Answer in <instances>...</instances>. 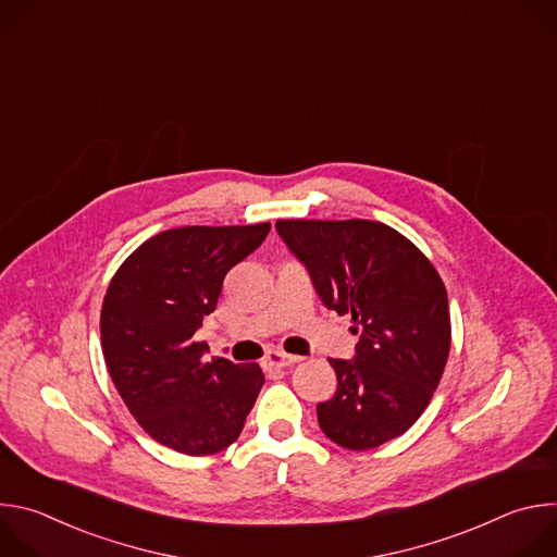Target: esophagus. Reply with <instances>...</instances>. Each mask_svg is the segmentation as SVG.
<instances>
[{"label":"esophagus","instance_id":"esophagus-1","mask_svg":"<svg viewBox=\"0 0 557 557\" xmlns=\"http://www.w3.org/2000/svg\"><path fill=\"white\" fill-rule=\"evenodd\" d=\"M301 361V357H297V355H286V352H282V350H269L267 355H264V366L267 368H288V366H295V363H299Z\"/></svg>","mask_w":557,"mask_h":557}]
</instances>
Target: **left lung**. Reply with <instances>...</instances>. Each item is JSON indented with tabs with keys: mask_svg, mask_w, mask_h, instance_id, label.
<instances>
[{
	"mask_svg": "<svg viewBox=\"0 0 557 557\" xmlns=\"http://www.w3.org/2000/svg\"><path fill=\"white\" fill-rule=\"evenodd\" d=\"M326 308L352 317L355 361L329 359L333 399L317 406L324 434L372 449L406 434L443 376L449 344L445 284L423 251L374 220H277Z\"/></svg>",
	"mask_w": 557,
	"mask_h": 557,
	"instance_id": "left-lung-1",
	"label": "left lung"
}]
</instances>
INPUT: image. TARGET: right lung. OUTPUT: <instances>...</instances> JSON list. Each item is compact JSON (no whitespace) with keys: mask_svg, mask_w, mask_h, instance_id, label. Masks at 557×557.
I'll use <instances>...</instances> for the list:
<instances>
[{"mask_svg":"<svg viewBox=\"0 0 557 557\" xmlns=\"http://www.w3.org/2000/svg\"><path fill=\"white\" fill-rule=\"evenodd\" d=\"M271 224L181 226L149 237L114 273L101 308L108 372L138 425L161 445L209 456L240 436L264 383L258 363L202 359L194 339L224 275Z\"/></svg>","mask_w":557,"mask_h":557,"instance_id":"add662e5","label":"right lung"}]
</instances>
